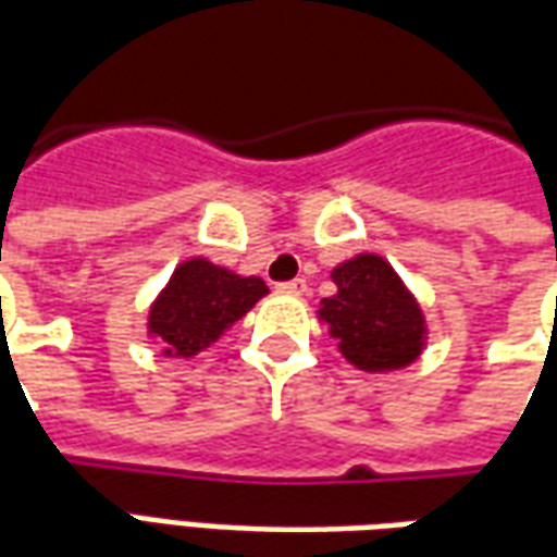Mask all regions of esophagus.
<instances>
[{
  "instance_id": "34e87169",
  "label": "esophagus",
  "mask_w": 557,
  "mask_h": 557,
  "mask_svg": "<svg viewBox=\"0 0 557 557\" xmlns=\"http://www.w3.org/2000/svg\"><path fill=\"white\" fill-rule=\"evenodd\" d=\"M280 292H286V295H307V280L305 277H295V280H286V283H280L277 286Z\"/></svg>"
}]
</instances>
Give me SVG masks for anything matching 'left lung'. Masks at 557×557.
<instances>
[{
  "instance_id": "1",
  "label": "left lung",
  "mask_w": 557,
  "mask_h": 557,
  "mask_svg": "<svg viewBox=\"0 0 557 557\" xmlns=\"http://www.w3.org/2000/svg\"><path fill=\"white\" fill-rule=\"evenodd\" d=\"M337 295L322 298L341 352L361 371H395L422 352L425 319L398 274L380 256H356L334 268Z\"/></svg>"
}]
</instances>
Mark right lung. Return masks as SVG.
Here are the masks:
<instances>
[{
    "mask_svg": "<svg viewBox=\"0 0 557 557\" xmlns=\"http://www.w3.org/2000/svg\"><path fill=\"white\" fill-rule=\"evenodd\" d=\"M265 292V280L238 277L205 259H189L150 307V334L165 346V356H196Z\"/></svg>",
    "mask_w": 557,
    "mask_h": 557,
    "instance_id": "add662e5",
    "label": "right lung"
}]
</instances>
